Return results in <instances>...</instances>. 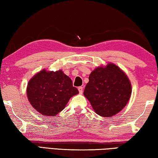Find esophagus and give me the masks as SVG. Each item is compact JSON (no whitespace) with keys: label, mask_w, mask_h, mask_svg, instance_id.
Here are the masks:
<instances>
[{"label":"esophagus","mask_w":158,"mask_h":158,"mask_svg":"<svg viewBox=\"0 0 158 158\" xmlns=\"http://www.w3.org/2000/svg\"><path fill=\"white\" fill-rule=\"evenodd\" d=\"M78 90H79V92L80 94H82L83 93V91H84V88H83V87L80 86L78 88Z\"/></svg>","instance_id":"34e87169"}]
</instances>
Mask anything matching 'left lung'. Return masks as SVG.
Listing matches in <instances>:
<instances>
[{
  "label": "left lung",
  "mask_w": 158,
  "mask_h": 158,
  "mask_svg": "<svg viewBox=\"0 0 158 158\" xmlns=\"http://www.w3.org/2000/svg\"><path fill=\"white\" fill-rule=\"evenodd\" d=\"M84 94L97 114L111 117L127 104L131 94V84L119 67L108 64L105 68L98 67L92 72Z\"/></svg>",
  "instance_id": "8db88e82"
}]
</instances>
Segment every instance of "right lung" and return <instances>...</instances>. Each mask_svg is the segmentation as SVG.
I'll use <instances>...</instances> for the list:
<instances>
[{"mask_svg":"<svg viewBox=\"0 0 158 158\" xmlns=\"http://www.w3.org/2000/svg\"><path fill=\"white\" fill-rule=\"evenodd\" d=\"M79 93L62 70H43L28 83L27 95L34 108L45 116H55L64 110L72 97Z\"/></svg>","mask_w":158,"mask_h":158,"instance_id":"1","label":"right lung"}]
</instances>
